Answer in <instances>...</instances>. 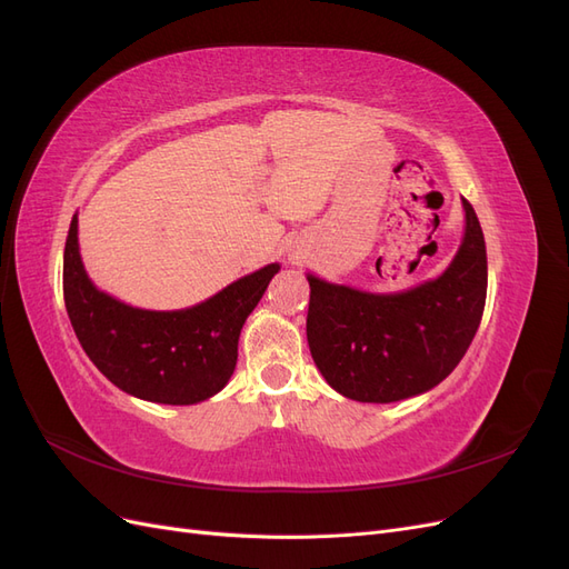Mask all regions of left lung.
Returning a JSON list of instances; mask_svg holds the SVG:
<instances>
[{
  "instance_id": "obj_1",
  "label": "left lung",
  "mask_w": 569,
  "mask_h": 569,
  "mask_svg": "<svg viewBox=\"0 0 569 569\" xmlns=\"http://www.w3.org/2000/svg\"><path fill=\"white\" fill-rule=\"evenodd\" d=\"M462 206V244L432 282L368 295L308 274V347L325 380L347 399L391 403L422 393L468 351L487 301V244L470 201Z\"/></svg>"
}]
</instances>
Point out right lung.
Listing matches in <instances>:
<instances>
[{
  "instance_id": "right-lung-1",
  "label": "right lung",
  "mask_w": 569,
  "mask_h": 569,
  "mask_svg": "<svg viewBox=\"0 0 569 569\" xmlns=\"http://www.w3.org/2000/svg\"><path fill=\"white\" fill-rule=\"evenodd\" d=\"M278 270L270 263L187 311H142L90 282L73 216L63 249V301L84 353L118 389L153 403L189 406L228 385L242 325Z\"/></svg>"
}]
</instances>
